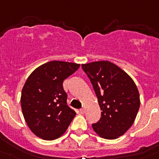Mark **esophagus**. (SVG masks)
<instances>
[{
  "label": "esophagus",
  "instance_id": "34e87169",
  "mask_svg": "<svg viewBox=\"0 0 159 159\" xmlns=\"http://www.w3.org/2000/svg\"><path fill=\"white\" fill-rule=\"evenodd\" d=\"M80 112L81 113V114H84L85 113V109L84 108H82L80 110Z\"/></svg>",
  "mask_w": 159,
  "mask_h": 159
}]
</instances>
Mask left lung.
I'll return each instance as SVG.
<instances>
[{"label":"left lung","mask_w":159,"mask_h":159,"mask_svg":"<svg viewBox=\"0 0 159 159\" xmlns=\"http://www.w3.org/2000/svg\"><path fill=\"white\" fill-rule=\"evenodd\" d=\"M100 106L101 119L93 128L103 138L116 139L133 124L140 108V95L134 81L109 61L83 64Z\"/></svg>","instance_id":"obj_1"}]
</instances>
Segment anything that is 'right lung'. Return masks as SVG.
Returning a JSON list of instances; mask_svg holds the SVG:
<instances>
[{
	"instance_id": "add662e5",
	"label": "right lung",
	"mask_w": 159,
	"mask_h": 159,
	"mask_svg": "<svg viewBox=\"0 0 159 159\" xmlns=\"http://www.w3.org/2000/svg\"><path fill=\"white\" fill-rule=\"evenodd\" d=\"M80 64L52 61L43 64L27 78L22 90L21 106L27 126L40 138L52 141L66 131L75 115L67 106L62 83Z\"/></svg>"
}]
</instances>
